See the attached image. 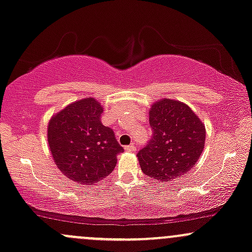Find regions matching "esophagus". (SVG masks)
Segmentation results:
<instances>
[{
  "mask_svg": "<svg viewBox=\"0 0 252 252\" xmlns=\"http://www.w3.org/2000/svg\"><path fill=\"white\" fill-rule=\"evenodd\" d=\"M124 149H126V152H135V151H136V147H135L134 143H131V145L126 146V148H124Z\"/></svg>",
  "mask_w": 252,
  "mask_h": 252,
  "instance_id": "1",
  "label": "esophagus"
}]
</instances>
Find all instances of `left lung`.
<instances>
[{
	"instance_id": "left-lung-1",
	"label": "left lung",
	"mask_w": 252,
	"mask_h": 252,
	"mask_svg": "<svg viewBox=\"0 0 252 252\" xmlns=\"http://www.w3.org/2000/svg\"><path fill=\"white\" fill-rule=\"evenodd\" d=\"M153 137L137 153L143 173L160 182L181 178L200 159L206 141L202 121L187 104L164 98L149 109Z\"/></svg>"
}]
</instances>
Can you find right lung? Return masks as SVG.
<instances>
[{
	"label": "right lung",
	"instance_id": "right-lung-1",
	"mask_svg": "<svg viewBox=\"0 0 252 252\" xmlns=\"http://www.w3.org/2000/svg\"><path fill=\"white\" fill-rule=\"evenodd\" d=\"M104 109L94 98L67 105L48 124V143L54 161L77 184L99 183L112 172L123 152L112 129L104 126Z\"/></svg>",
	"mask_w": 252,
	"mask_h": 252
}]
</instances>
